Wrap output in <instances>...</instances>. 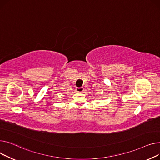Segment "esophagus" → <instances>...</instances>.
<instances>
[{
  "label": "esophagus",
  "mask_w": 160,
  "mask_h": 160,
  "mask_svg": "<svg viewBox=\"0 0 160 160\" xmlns=\"http://www.w3.org/2000/svg\"><path fill=\"white\" fill-rule=\"evenodd\" d=\"M76 90L78 92H82L84 91V88L83 87H77V88H76Z\"/></svg>",
  "instance_id": "1"
}]
</instances>
